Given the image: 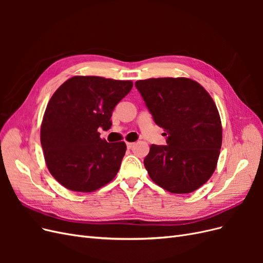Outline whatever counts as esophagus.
Here are the masks:
<instances>
[{
    "label": "esophagus",
    "mask_w": 263,
    "mask_h": 263,
    "mask_svg": "<svg viewBox=\"0 0 263 263\" xmlns=\"http://www.w3.org/2000/svg\"><path fill=\"white\" fill-rule=\"evenodd\" d=\"M135 145H136V144H135V142H127V148L133 149L135 147Z\"/></svg>",
    "instance_id": "1"
}]
</instances>
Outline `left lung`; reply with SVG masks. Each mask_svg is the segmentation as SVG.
I'll use <instances>...</instances> for the list:
<instances>
[{"label":"left lung","instance_id":"1","mask_svg":"<svg viewBox=\"0 0 263 263\" xmlns=\"http://www.w3.org/2000/svg\"><path fill=\"white\" fill-rule=\"evenodd\" d=\"M162 127L166 145H151L144 164L159 186L174 194L201 187L216 168L221 147V123L204 87L187 78H158L135 82Z\"/></svg>","mask_w":263,"mask_h":263}]
</instances>
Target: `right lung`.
<instances>
[{"mask_svg":"<svg viewBox=\"0 0 263 263\" xmlns=\"http://www.w3.org/2000/svg\"><path fill=\"white\" fill-rule=\"evenodd\" d=\"M132 87V81L79 76L53 93L43 118L41 141L48 170L61 185L93 192L115 178L126 145L101 139L99 128H110L115 106Z\"/></svg>","mask_w":263,"mask_h":263,"instance_id":"1","label":"right lung"}]
</instances>
